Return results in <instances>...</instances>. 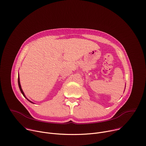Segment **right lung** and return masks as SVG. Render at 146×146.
Segmentation results:
<instances>
[{
    "mask_svg": "<svg viewBox=\"0 0 146 146\" xmlns=\"http://www.w3.org/2000/svg\"><path fill=\"white\" fill-rule=\"evenodd\" d=\"M18 86H19V90H20V91H21V93L23 94V95H24V97H25V95H24V92H23V90H22V88H21V84H20V81H19V76H18ZM26 98V97H25ZM30 102H31V103H32L31 101H30L29 100H28Z\"/></svg>",
    "mask_w": 146,
    "mask_h": 146,
    "instance_id": "obj_1",
    "label": "right lung"
}]
</instances>
